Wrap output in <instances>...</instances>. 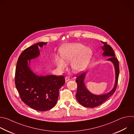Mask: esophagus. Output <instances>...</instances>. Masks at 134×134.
I'll use <instances>...</instances> for the list:
<instances>
[{
	"label": "esophagus",
	"instance_id": "obj_1",
	"mask_svg": "<svg viewBox=\"0 0 134 134\" xmlns=\"http://www.w3.org/2000/svg\"><path fill=\"white\" fill-rule=\"evenodd\" d=\"M69 80H70V77H68V76H67V77H65V81H66V82H68V81H69Z\"/></svg>",
	"mask_w": 134,
	"mask_h": 134
}]
</instances>
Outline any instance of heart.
<instances>
[{"label": "heart", "instance_id": "1", "mask_svg": "<svg viewBox=\"0 0 134 134\" xmlns=\"http://www.w3.org/2000/svg\"><path fill=\"white\" fill-rule=\"evenodd\" d=\"M62 59L55 57V63L58 67L64 69L66 64L72 62L71 67L76 72L83 70L87 66L92 55V50L80 43L63 45L60 49Z\"/></svg>", "mask_w": 134, "mask_h": 134}]
</instances>
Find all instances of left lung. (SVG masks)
I'll return each instance as SVG.
<instances>
[{
	"label": "left lung",
	"instance_id": "8db88e82",
	"mask_svg": "<svg viewBox=\"0 0 134 134\" xmlns=\"http://www.w3.org/2000/svg\"><path fill=\"white\" fill-rule=\"evenodd\" d=\"M101 42L104 44L103 47H102V50H103V55L104 56L111 57L107 60L111 61L114 66L116 71L115 84H114L113 89L107 94L101 95H94L90 92L85 86L84 80L86 75V72H83L80 75L77 74L76 80V82L77 84V93L76 94V97L78 102L81 105L86 108H93L102 104L115 92L118 84L119 74L118 60L115 57V54H114L112 47L110 45L107 44V42L103 41Z\"/></svg>",
	"mask_w": 134,
	"mask_h": 134
}]
</instances>
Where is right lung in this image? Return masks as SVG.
I'll return each mask as SVG.
<instances>
[{"label": "right lung", "mask_w": 134, "mask_h": 134, "mask_svg": "<svg viewBox=\"0 0 134 134\" xmlns=\"http://www.w3.org/2000/svg\"><path fill=\"white\" fill-rule=\"evenodd\" d=\"M47 42H39L24 50L17 62L15 83L22 101L31 108L45 111L55 105L59 97V89L64 85V76L54 75L39 76L31 70V59L40 54L39 47Z\"/></svg>", "instance_id": "add662e5"}]
</instances>
